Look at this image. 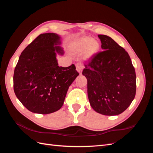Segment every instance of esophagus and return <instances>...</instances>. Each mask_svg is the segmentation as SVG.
<instances>
[{
	"mask_svg": "<svg viewBox=\"0 0 153 153\" xmlns=\"http://www.w3.org/2000/svg\"><path fill=\"white\" fill-rule=\"evenodd\" d=\"M76 69L77 71L80 74L82 73V71L83 70V64L82 62H77L76 64Z\"/></svg>",
	"mask_w": 153,
	"mask_h": 153,
	"instance_id": "34e87169",
	"label": "esophagus"
}]
</instances>
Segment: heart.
<instances>
[{
    "label": "heart",
    "instance_id": "b5f03b06",
    "mask_svg": "<svg viewBox=\"0 0 153 153\" xmlns=\"http://www.w3.org/2000/svg\"><path fill=\"white\" fill-rule=\"evenodd\" d=\"M73 49L76 52H81L86 50L87 55L91 56L100 49V44L98 41L91 38H84L74 43Z\"/></svg>",
    "mask_w": 153,
    "mask_h": 153
}]
</instances>
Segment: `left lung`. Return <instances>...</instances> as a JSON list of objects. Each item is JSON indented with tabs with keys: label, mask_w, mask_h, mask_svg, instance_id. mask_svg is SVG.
I'll return each mask as SVG.
<instances>
[{
	"label": "left lung",
	"mask_w": 153,
	"mask_h": 153,
	"mask_svg": "<svg viewBox=\"0 0 153 153\" xmlns=\"http://www.w3.org/2000/svg\"><path fill=\"white\" fill-rule=\"evenodd\" d=\"M102 52L84 64L87 94L96 112L119 115L126 110L136 94V73L128 52L106 35H98Z\"/></svg>",
	"instance_id": "8db88e82"
}]
</instances>
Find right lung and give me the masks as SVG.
I'll use <instances>...</instances> for the list:
<instances>
[{
  "label": "right lung",
  "mask_w": 153,
  "mask_h": 153,
  "mask_svg": "<svg viewBox=\"0 0 153 153\" xmlns=\"http://www.w3.org/2000/svg\"><path fill=\"white\" fill-rule=\"evenodd\" d=\"M60 37L41 34L22 52L15 69L13 88L25 107L32 112L48 114L62 107L69 87L78 76L74 64L58 66L56 52L62 53Z\"/></svg>",
  "instance_id": "obj_1"
}]
</instances>
